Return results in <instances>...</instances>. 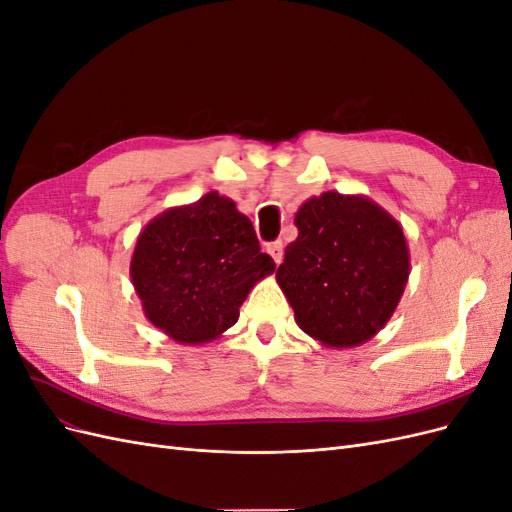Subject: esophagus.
<instances>
[{
	"instance_id": "1",
	"label": "esophagus",
	"mask_w": 512,
	"mask_h": 512,
	"mask_svg": "<svg viewBox=\"0 0 512 512\" xmlns=\"http://www.w3.org/2000/svg\"><path fill=\"white\" fill-rule=\"evenodd\" d=\"M267 252L271 254V258L280 265V262L284 260V243L282 241H271L267 243Z\"/></svg>"
}]
</instances>
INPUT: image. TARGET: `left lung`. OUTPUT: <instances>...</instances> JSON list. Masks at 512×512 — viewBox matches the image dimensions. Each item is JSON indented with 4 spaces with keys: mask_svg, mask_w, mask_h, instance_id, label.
<instances>
[{
    "mask_svg": "<svg viewBox=\"0 0 512 512\" xmlns=\"http://www.w3.org/2000/svg\"><path fill=\"white\" fill-rule=\"evenodd\" d=\"M299 237L277 267L294 320L318 342L352 348L374 337L404 294V230L374 200L324 192L294 215Z\"/></svg>",
    "mask_w": 512,
    "mask_h": 512,
    "instance_id": "obj_1",
    "label": "left lung"
}]
</instances>
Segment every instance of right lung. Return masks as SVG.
<instances>
[{"instance_id":"1","label":"right lung","mask_w":512,"mask_h":512,"mask_svg":"<svg viewBox=\"0 0 512 512\" xmlns=\"http://www.w3.org/2000/svg\"><path fill=\"white\" fill-rule=\"evenodd\" d=\"M275 271L252 222L209 192L168 209L138 235L130 277L153 327L179 344H205L239 320L250 290Z\"/></svg>"}]
</instances>
